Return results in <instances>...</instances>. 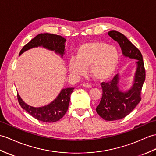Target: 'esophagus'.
Wrapping results in <instances>:
<instances>
[{
	"instance_id": "1",
	"label": "esophagus",
	"mask_w": 156,
	"mask_h": 156,
	"mask_svg": "<svg viewBox=\"0 0 156 156\" xmlns=\"http://www.w3.org/2000/svg\"><path fill=\"white\" fill-rule=\"evenodd\" d=\"M82 86L85 87V88H91L92 87V86L91 84H88V83H84V84H82Z\"/></svg>"
}]
</instances>
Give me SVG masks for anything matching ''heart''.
I'll list each match as a JSON object with an SVG mask.
<instances>
[{
    "mask_svg": "<svg viewBox=\"0 0 156 156\" xmlns=\"http://www.w3.org/2000/svg\"><path fill=\"white\" fill-rule=\"evenodd\" d=\"M119 61L118 49L104 42L85 43L78 48L75 59L68 63V70L75 77L84 74L89 68L92 77L97 81L110 79L117 69Z\"/></svg>",
    "mask_w": 156,
    "mask_h": 156,
    "instance_id": "b5f03b06",
    "label": "heart"
}]
</instances>
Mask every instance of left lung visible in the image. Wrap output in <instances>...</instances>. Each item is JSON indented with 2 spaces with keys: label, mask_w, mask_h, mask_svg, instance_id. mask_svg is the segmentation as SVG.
Returning a JSON list of instances; mask_svg holds the SVG:
<instances>
[{
  "label": "left lung",
  "mask_w": 156,
  "mask_h": 156,
  "mask_svg": "<svg viewBox=\"0 0 156 156\" xmlns=\"http://www.w3.org/2000/svg\"><path fill=\"white\" fill-rule=\"evenodd\" d=\"M108 34L118 43L123 55L137 60L133 84L128 91L119 90L118 74L109 82L101 83L102 96L96 110L105 120L114 121L125 118L140 103L146 70L142 54L124 34L115 30H111Z\"/></svg>",
  "instance_id": "obj_1"
}]
</instances>
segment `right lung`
<instances>
[{
  "label": "right lung",
  "instance_id": "add662e5",
  "mask_svg": "<svg viewBox=\"0 0 156 156\" xmlns=\"http://www.w3.org/2000/svg\"><path fill=\"white\" fill-rule=\"evenodd\" d=\"M65 42L66 39L59 35L49 33L39 34L24 46L20 50L19 56L29 49L42 46L54 51L62 57L65 53ZM74 89V88L62 89L56 98L51 103L39 108H34L27 104L22 100L19 94H17V98L20 106L35 119L44 122H55L62 118L67 112L70 95Z\"/></svg>",
  "mask_w": 156,
  "mask_h": 156
}]
</instances>
